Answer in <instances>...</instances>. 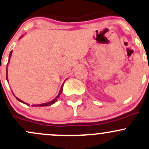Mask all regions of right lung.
I'll use <instances>...</instances> for the list:
<instances>
[{"label":"right lung","mask_w":149,"mask_h":149,"mask_svg":"<svg viewBox=\"0 0 149 149\" xmlns=\"http://www.w3.org/2000/svg\"><path fill=\"white\" fill-rule=\"evenodd\" d=\"M21 37H20V38H21ZM20 38H19V39H20ZM12 53H13V51H11L10 53V54H9V58H8V64H7V68H6V79H7V81H8V63H9V62H10V58H11V56H12ZM64 82H65V81H64ZM63 84H64V83L62 84L61 89H60V91H59V93H58V95H57L54 99L52 100V101H49V102H46V103H42V104H33V105H32V106H33V107H45V106H50V105H52V104H53L54 103H55V102H56L57 101V100H58V97H60V95H61L62 90H63ZM13 94L14 95V93H13ZM14 96H15V95H14ZM15 98L17 99L18 101H19V102H22V103H24L25 104H27V105H29V104H27V103H26V102H23V101L19 99L17 97H15Z\"/></svg>","instance_id":"right-lung-1"}]
</instances>
